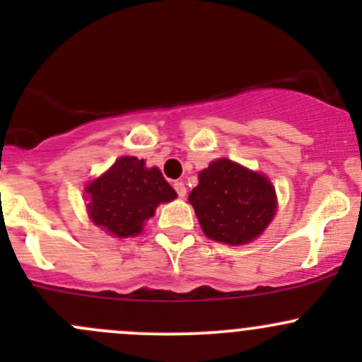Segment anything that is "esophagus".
Wrapping results in <instances>:
<instances>
[{"mask_svg": "<svg viewBox=\"0 0 362 362\" xmlns=\"http://www.w3.org/2000/svg\"><path fill=\"white\" fill-rule=\"evenodd\" d=\"M173 187H175V191H177L178 198H185V194H187V189H185L184 182H175Z\"/></svg>", "mask_w": 362, "mask_h": 362, "instance_id": "obj_1", "label": "esophagus"}]
</instances>
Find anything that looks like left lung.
Returning <instances> with one entry per match:
<instances>
[{"label": "left lung", "instance_id": "8db88e82", "mask_svg": "<svg viewBox=\"0 0 362 362\" xmlns=\"http://www.w3.org/2000/svg\"><path fill=\"white\" fill-rule=\"evenodd\" d=\"M202 229L215 242L242 245L261 235L275 215L272 182L229 159L214 160L189 194Z\"/></svg>", "mask_w": 362, "mask_h": 362}]
</instances>
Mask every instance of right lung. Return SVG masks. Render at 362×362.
Listing matches in <instances>:
<instances>
[{"instance_id":"1","label":"right lung","mask_w":362,"mask_h":362,"mask_svg":"<svg viewBox=\"0 0 362 362\" xmlns=\"http://www.w3.org/2000/svg\"><path fill=\"white\" fill-rule=\"evenodd\" d=\"M89 215L119 238L134 236L154 215L159 203L177 198L159 168H145L144 159L120 158L98 180L87 185Z\"/></svg>"}]
</instances>
